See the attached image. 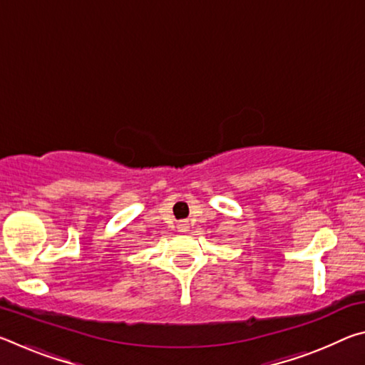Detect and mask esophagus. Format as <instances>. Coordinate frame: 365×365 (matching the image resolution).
<instances>
[{
  "label": "esophagus",
  "mask_w": 365,
  "mask_h": 365,
  "mask_svg": "<svg viewBox=\"0 0 365 365\" xmlns=\"http://www.w3.org/2000/svg\"><path fill=\"white\" fill-rule=\"evenodd\" d=\"M178 228H180L182 232H185V230H187V224H180V225H178Z\"/></svg>",
  "instance_id": "1"
}]
</instances>
